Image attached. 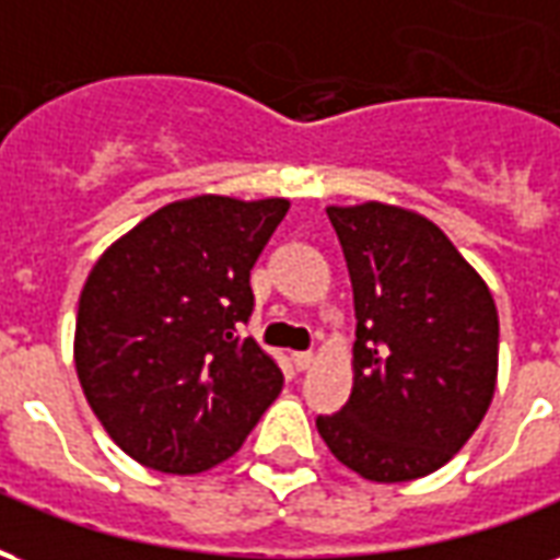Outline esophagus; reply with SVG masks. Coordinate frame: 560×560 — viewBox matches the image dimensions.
<instances>
[{
  "label": "esophagus",
  "instance_id": "1",
  "mask_svg": "<svg viewBox=\"0 0 560 560\" xmlns=\"http://www.w3.org/2000/svg\"><path fill=\"white\" fill-rule=\"evenodd\" d=\"M312 363H315V353H312V351H296V353H293V365H296L300 372H303V369H308Z\"/></svg>",
  "mask_w": 560,
  "mask_h": 560
}]
</instances>
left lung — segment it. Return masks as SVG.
<instances>
[{"mask_svg": "<svg viewBox=\"0 0 560 560\" xmlns=\"http://www.w3.org/2000/svg\"><path fill=\"white\" fill-rule=\"evenodd\" d=\"M357 312L353 389L317 417L329 453L360 477L408 482L465 446L498 377V308L444 231L387 203L329 207Z\"/></svg>", "mask_w": 560, "mask_h": 560, "instance_id": "left-lung-1", "label": "left lung"}]
</instances>
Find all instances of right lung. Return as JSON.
Returning <instances> with one entry per match:
<instances>
[{"label": "right lung", "instance_id": "1", "mask_svg": "<svg viewBox=\"0 0 560 560\" xmlns=\"http://www.w3.org/2000/svg\"><path fill=\"white\" fill-rule=\"evenodd\" d=\"M288 207L284 197L176 200L92 267L74 365L95 417L140 465H219L281 393V369L243 324L255 312L252 267Z\"/></svg>", "mask_w": 560, "mask_h": 560}]
</instances>
